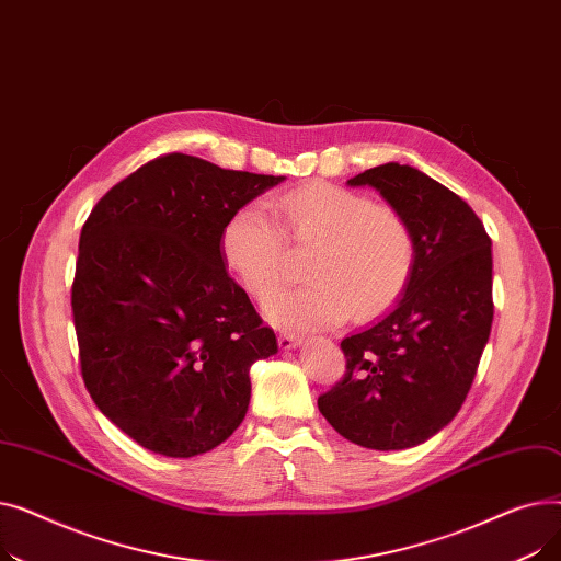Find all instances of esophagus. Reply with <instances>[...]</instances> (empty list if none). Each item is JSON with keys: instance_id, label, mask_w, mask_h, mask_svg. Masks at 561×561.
Here are the masks:
<instances>
[{"instance_id": "esophagus-1", "label": "esophagus", "mask_w": 561, "mask_h": 561, "mask_svg": "<svg viewBox=\"0 0 561 561\" xmlns=\"http://www.w3.org/2000/svg\"><path fill=\"white\" fill-rule=\"evenodd\" d=\"M277 343H279L282 350H290V347H296V345L302 343V336L300 334H293V332H279Z\"/></svg>"}]
</instances>
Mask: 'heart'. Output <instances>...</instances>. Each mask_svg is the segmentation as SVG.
Segmentation results:
<instances>
[{"instance_id": "b5f03b06", "label": "heart", "mask_w": 561, "mask_h": 561, "mask_svg": "<svg viewBox=\"0 0 561 561\" xmlns=\"http://www.w3.org/2000/svg\"><path fill=\"white\" fill-rule=\"evenodd\" d=\"M277 222L259 206L236 209L220 231L227 268L259 302L286 279L288 243L311 248L305 286L282 293L268 316L282 328H334L391 309L416 268V233L391 204L330 182H307L275 199Z\"/></svg>"}]
</instances>
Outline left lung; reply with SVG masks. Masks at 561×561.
Wrapping results in <instances>:
<instances>
[{
    "label": "left lung",
    "mask_w": 561,
    "mask_h": 561,
    "mask_svg": "<svg viewBox=\"0 0 561 561\" xmlns=\"http://www.w3.org/2000/svg\"><path fill=\"white\" fill-rule=\"evenodd\" d=\"M373 186L416 233V268L400 305L341 341L345 373L318 396L320 414L352 444L414 448L461 409L491 334V239L470 206L421 170L370 168Z\"/></svg>",
    "instance_id": "obj_1"
}]
</instances>
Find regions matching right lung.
I'll list each match as a JSON object with an SVG mask.
<instances>
[{"label":"right lung","mask_w":561,"mask_h":561,"mask_svg":"<svg viewBox=\"0 0 561 561\" xmlns=\"http://www.w3.org/2000/svg\"><path fill=\"white\" fill-rule=\"evenodd\" d=\"M284 176L163 154L117 182L85 218L72 279L83 385L138 446L195 457L250 404V368L277 352L225 271L227 218Z\"/></svg>","instance_id":"1"}]
</instances>
